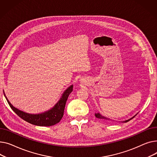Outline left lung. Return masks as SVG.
Here are the masks:
<instances>
[{"label":"left lung","mask_w":157,"mask_h":157,"mask_svg":"<svg viewBox=\"0 0 157 157\" xmlns=\"http://www.w3.org/2000/svg\"><path fill=\"white\" fill-rule=\"evenodd\" d=\"M137 115V114H136ZM136 115H135V116H134L133 117H132L131 118H130V119H128V120H127V121H124V122H128L129 121H131V119H132L134 117H136ZM95 116H96V118H99V119H101V120H103V121H106V122H108V121H111V120L110 119H109L108 118H106V117H104V116H102L101 115H100L99 113H95Z\"/></svg>","instance_id":"obj_1"}]
</instances>
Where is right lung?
<instances>
[{
  "mask_svg": "<svg viewBox=\"0 0 157 157\" xmlns=\"http://www.w3.org/2000/svg\"><path fill=\"white\" fill-rule=\"evenodd\" d=\"M73 90V86L69 87L64 92L60 100L48 112L40 114H29L14 108L5 97L9 105L13 111L26 122L38 126H52L60 122L64 113L67 99Z\"/></svg>",
  "mask_w": 157,
  "mask_h": 157,
  "instance_id": "right-lung-1",
  "label": "right lung"
}]
</instances>
